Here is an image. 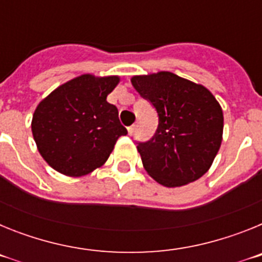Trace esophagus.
Wrapping results in <instances>:
<instances>
[{
  "label": "esophagus",
  "mask_w": 262,
  "mask_h": 262,
  "mask_svg": "<svg viewBox=\"0 0 262 262\" xmlns=\"http://www.w3.org/2000/svg\"><path fill=\"white\" fill-rule=\"evenodd\" d=\"M135 128H136L135 124H133V126L127 127V131H128V135H133V134L135 133Z\"/></svg>",
  "instance_id": "34e87169"
}]
</instances>
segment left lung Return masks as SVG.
Returning <instances> with one entry per match:
<instances>
[{
	"instance_id": "8db88e82",
	"label": "left lung",
	"mask_w": 262,
	"mask_h": 262,
	"mask_svg": "<svg viewBox=\"0 0 262 262\" xmlns=\"http://www.w3.org/2000/svg\"><path fill=\"white\" fill-rule=\"evenodd\" d=\"M131 82L159 114L154 138L138 145L147 173L165 187L196 181L221 148L222 106L207 88L172 72L133 76Z\"/></svg>"
}]
</instances>
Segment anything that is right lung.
Segmentation results:
<instances>
[{
    "instance_id": "add662e5",
    "label": "right lung",
    "mask_w": 262,
    "mask_h": 262,
    "mask_svg": "<svg viewBox=\"0 0 262 262\" xmlns=\"http://www.w3.org/2000/svg\"><path fill=\"white\" fill-rule=\"evenodd\" d=\"M119 81V76L85 73L39 102L31 131L51 168L68 177H82L107 161L118 138L127 134L118 108L106 101Z\"/></svg>"
}]
</instances>
